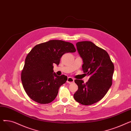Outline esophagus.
<instances>
[{"label": "esophagus", "instance_id": "1", "mask_svg": "<svg viewBox=\"0 0 131 131\" xmlns=\"http://www.w3.org/2000/svg\"><path fill=\"white\" fill-rule=\"evenodd\" d=\"M74 82V80L72 78H71V77L68 78L67 80V82L68 83L71 84V83H73Z\"/></svg>", "mask_w": 131, "mask_h": 131}]
</instances>
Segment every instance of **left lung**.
Masks as SVG:
<instances>
[{
    "mask_svg": "<svg viewBox=\"0 0 131 131\" xmlns=\"http://www.w3.org/2000/svg\"><path fill=\"white\" fill-rule=\"evenodd\" d=\"M78 51L83 60L82 70L90 75L88 81L75 80L78 90L74 98L83 105H91L104 98L112 85L114 65L108 53L91 41L76 43Z\"/></svg>",
    "mask_w": 131,
    "mask_h": 131,
    "instance_id": "left-lung-1",
    "label": "left lung"
}]
</instances>
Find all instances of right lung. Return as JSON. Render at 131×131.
Here are the masks:
<instances>
[{"label": "right lung", "instance_id": "add662e5", "mask_svg": "<svg viewBox=\"0 0 131 131\" xmlns=\"http://www.w3.org/2000/svg\"><path fill=\"white\" fill-rule=\"evenodd\" d=\"M76 49L70 42L52 40L36 45L27 55L21 73L23 86L33 101L41 104L52 102L57 97L60 86L67 77L53 72V64L58 65L66 52Z\"/></svg>", "mask_w": 131, "mask_h": 131}]
</instances>
